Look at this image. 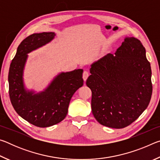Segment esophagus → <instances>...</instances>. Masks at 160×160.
Returning a JSON list of instances; mask_svg holds the SVG:
<instances>
[{"label":"esophagus","mask_w":160,"mask_h":160,"mask_svg":"<svg viewBox=\"0 0 160 160\" xmlns=\"http://www.w3.org/2000/svg\"><path fill=\"white\" fill-rule=\"evenodd\" d=\"M88 76H89V72L87 71V70H85V71L83 72V74H82V78H83L84 81L87 80Z\"/></svg>","instance_id":"1"}]
</instances>
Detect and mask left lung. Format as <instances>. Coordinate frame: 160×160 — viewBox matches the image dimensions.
I'll return each instance as SVG.
<instances>
[{"instance_id":"1","label":"left lung","mask_w":160,"mask_h":160,"mask_svg":"<svg viewBox=\"0 0 160 160\" xmlns=\"http://www.w3.org/2000/svg\"><path fill=\"white\" fill-rule=\"evenodd\" d=\"M90 70L86 85L92 90V112L100 124L125 128L148 107L152 93V71L140 40L126 37L115 55L108 53Z\"/></svg>"}]
</instances>
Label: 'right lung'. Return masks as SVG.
<instances>
[{
	"instance_id": "right-lung-1",
	"label": "right lung",
	"mask_w": 160,
	"mask_h": 160,
	"mask_svg": "<svg viewBox=\"0 0 160 160\" xmlns=\"http://www.w3.org/2000/svg\"><path fill=\"white\" fill-rule=\"evenodd\" d=\"M55 36L54 32H42L25 38L18 47L9 69V95L13 108L22 118L40 128L63 121L72 95L83 85V70L78 69L59 73L41 92L25 89L23 71L28 53L47 44Z\"/></svg>"
}]
</instances>
